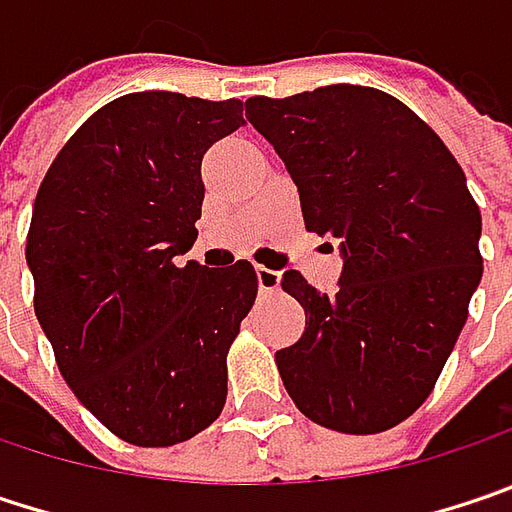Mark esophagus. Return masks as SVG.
Returning <instances> with one entry per match:
<instances>
[{
    "instance_id": "esophagus-1",
    "label": "esophagus",
    "mask_w": 512,
    "mask_h": 512,
    "mask_svg": "<svg viewBox=\"0 0 512 512\" xmlns=\"http://www.w3.org/2000/svg\"><path fill=\"white\" fill-rule=\"evenodd\" d=\"M256 279H259V291L262 294H274L279 288V271H271V268H256Z\"/></svg>"
}]
</instances>
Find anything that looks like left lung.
<instances>
[{
	"instance_id": "obj_1",
	"label": "left lung",
	"mask_w": 512,
	"mask_h": 512,
	"mask_svg": "<svg viewBox=\"0 0 512 512\" xmlns=\"http://www.w3.org/2000/svg\"><path fill=\"white\" fill-rule=\"evenodd\" d=\"M247 122L285 163L306 230L338 238V291L297 271L306 332L276 352L294 405L323 428L379 434L428 399L481 282V212L443 139L399 98L332 84L253 95Z\"/></svg>"
}]
</instances>
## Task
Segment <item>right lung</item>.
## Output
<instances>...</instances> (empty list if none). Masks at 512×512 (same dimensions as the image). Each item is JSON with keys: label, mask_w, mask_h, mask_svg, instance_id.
Returning a JSON list of instances; mask_svg holds the SVG:
<instances>
[{"label": "right lung", "mask_w": 512, "mask_h": 512, "mask_svg": "<svg viewBox=\"0 0 512 512\" xmlns=\"http://www.w3.org/2000/svg\"><path fill=\"white\" fill-rule=\"evenodd\" d=\"M244 125L241 101L130 92L75 130L46 171L25 241L34 311L72 393L133 446L218 420L227 352L256 300L250 262L192 250L203 154Z\"/></svg>", "instance_id": "add662e5"}]
</instances>
